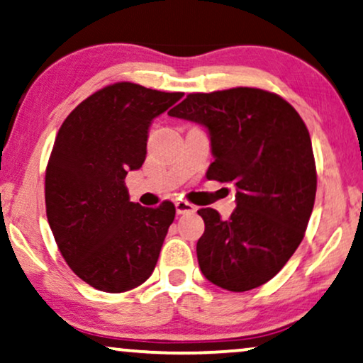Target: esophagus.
I'll use <instances>...</instances> for the list:
<instances>
[{
    "mask_svg": "<svg viewBox=\"0 0 363 363\" xmlns=\"http://www.w3.org/2000/svg\"><path fill=\"white\" fill-rule=\"evenodd\" d=\"M176 211H177V214H191V212H196V206H192L186 201H177Z\"/></svg>",
    "mask_w": 363,
    "mask_h": 363,
    "instance_id": "34e87169",
    "label": "esophagus"
}]
</instances>
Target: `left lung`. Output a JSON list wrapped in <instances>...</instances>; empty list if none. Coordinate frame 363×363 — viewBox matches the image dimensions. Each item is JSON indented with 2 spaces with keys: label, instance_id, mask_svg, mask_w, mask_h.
Instances as JSON below:
<instances>
[{
  "label": "left lung",
  "instance_id": "8db88e82",
  "mask_svg": "<svg viewBox=\"0 0 363 363\" xmlns=\"http://www.w3.org/2000/svg\"><path fill=\"white\" fill-rule=\"evenodd\" d=\"M169 116L204 125L214 162L207 179L232 182L227 220L199 209L204 277L230 292L269 282L302 242L317 191L315 161L303 121L280 96L257 88L189 94Z\"/></svg>",
  "mask_w": 363,
  "mask_h": 363
}]
</instances>
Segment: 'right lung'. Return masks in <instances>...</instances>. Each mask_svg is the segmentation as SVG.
Segmentation results:
<instances>
[{"label": "right lung", "mask_w": 363, "mask_h": 363, "mask_svg": "<svg viewBox=\"0 0 363 363\" xmlns=\"http://www.w3.org/2000/svg\"><path fill=\"white\" fill-rule=\"evenodd\" d=\"M182 96L116 83L60 128L46 167L48 222L72 272L98 291H131L156 267L176 207L131 202L124 179L146 159L152 119Z\"/></svg>", "instance_id": "add662e5"}]
</instances>
